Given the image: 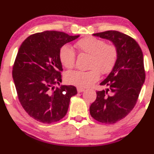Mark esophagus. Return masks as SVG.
I'll list each match as a JSON object with an SVG mask.
<instances>
[{
	"label": "esophagus",
	"instance_id": "34e87169",
	"mask_svg": "<svg viewBox=\"0 0 154 154\" xmlns=\"http://www.w3.org/2000/svg\"><path fill=\"white\" fill-rule=\"evenodd\" d=\"M77 91H78V92L79 93H80V92H83V91H84V88H80V87H77Z\"/></svg>",
	"mask_w": 154,
	"mask_h": 154
}]
</instances>
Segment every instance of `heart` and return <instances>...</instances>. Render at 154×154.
<instances>
[{
  "instance_id": "heart-1",
  "label": "heart",
  "mask_w": 154,
  "mask_h": 154,
  "mask_svg": "<svg viewBox=\"0 0 154 154\" xmlns=\"http://www.w3.org/2000/svg\"><path fill=\"white\" fill-rule=\"evenodd\" d=\"M75 47L79 52L91 55L88 71H73L66 74L68 83L76 86L86 88L99 80L100 74H108L113 70L118 60L117 47L112 43H106L101 38L87 36L76 42ZM59 57L63 66L71 69L75 66L76 54L71 46L66 45L60 49Z\"/></svg>"
}]
</instances>
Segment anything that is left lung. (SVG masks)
<instances>
[{
    "mask_svg": "<svg viewBox=\"0 0 154 154\" xmlns=\"http://www.w3.org/2000/svg\"><path fill=\"white\" fill-rule=\"evenodd\" d=\"M93 35L112 42L119 52L116 66L100 83L108 88L96 92V100L89 108L93 119L111 125L125 118L137 102L145 80L143 54L134 38L119 31Z\"/></svg>",
    "mask_w": 154,
    "mask_h": 154,
    "instance_id": "obj_1",
    "label": "left lung"
}]
</instances>
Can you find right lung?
<instances>
[{
  "mask_svg": "<svg viewBox=\"0 0 154 154\" xmlns=\"http://www.w3.org/2000/svg\"><path fill=\"white\" fill-rule=\"evenodd\" d=\"M79 36L48 30L30 35L20 46L12 78L21 106L35 120L51 124L67 113L70 99L77 91L74 86L54 88L62 81L59 51Z\"/></svg>",
  "mask_w": 154,
  "mask_h": 154,
  "instance_id": "add662e5",
  "label": "right lung"
}]
</instances>
